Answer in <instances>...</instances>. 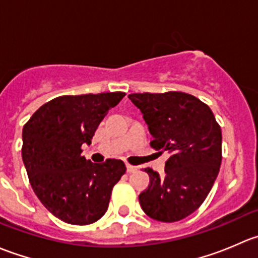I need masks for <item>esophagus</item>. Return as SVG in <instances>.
<instances>
[{
  "mask_svg": "<svg viewBox=\"0 0 258 258\" xmlns=\"http://www.w3.org/2000/svg\"><path fill=\"white\" fill-rule=\"evenodd\" d=\"M126 167H127V172L128 173H132V172H135V171H137L136 166H132V165H130V163H127Z\"/></svg>",
  "mask_w": 258,
  "mask_h": 258,
  "instance_id": "1",
  "label": "esophagus"
}]
</instances>
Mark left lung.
Segmentation results:
<instances>
[{"label": "left lung", "instance_id": "obj_1", "mask_svg": "<svg viewBox=\"0 0 258 258\" xmlns=\"http://www.w3.org/2000/svg\"><path fill=\"white\" fill-rule=\"evenodd\" d=\"M153 140L151 147L168 151L163 176L144 168L150 184L140 194L142 210L161 222H176L199 209L210 194L222 161V134L206 103L189 93H131Z\"/></svg>", "mask_w": 258, "mask_h": 258}]
</instances>
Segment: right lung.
I'll use <instances>...</instances> for the list:
<instances>
[{"mask_svg":"<svg viewBox=\"0 0 258 258\" xmlns=\"http://www.w3.org/2000/svg\"><path fill=\"white\" fill-rule=\"evenodd\" d=\"M124 92L59 96L41 106L23 126L22 160L33 192L43 206L71 225H91L110 204L126 166L110 158L92 163L81 153Z\"/></svg>","mask_w":258,"mask_h":258,"instance_id":"obj_1","label":"right lung"}]
</instances>
